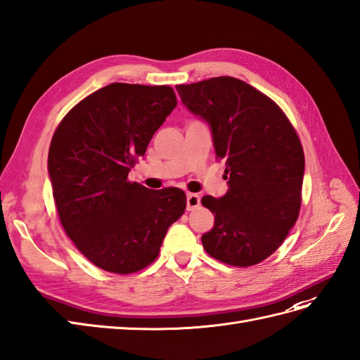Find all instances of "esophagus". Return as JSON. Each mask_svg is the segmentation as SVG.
Listing matches in <instances>:
<instances>
[{
  "instance_id": "obj_1",
  "label": "esophagus",
  "mask_w": 360,
  "mask_h": 360,
  "mask_svg": "<svg viewBox=\"0 0 360 360\" xmlns=\"http://www.w3.org/2000/svg\"><path fill=\"white\" fill-rule=\"evenodd\" d=\"M199 205H200L199 195H196V193H190V195H187V210L188 211L196 210Z\"/></svg>"
}]
</instances>
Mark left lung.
Segmentation results:
<instances>
[{
	"mask_svg": "<svg viewBox=\"0 0 360 360\" xmlns=\"http://www.w3.org/2000/svg\"><path fill=\"white\" fill-rule=\"evenodd\" d=\"M182 103L208 123L228 191L204 196L214 226L202 236L216 260L248 268L278 250L301 207L304 152L280 106L236 77L178 85Z\"/></svg>",
	"mask_w": 360,
	"mask_h": 360,
	"instance_id": "1",
	"label": "left lung"
}]
</instances>
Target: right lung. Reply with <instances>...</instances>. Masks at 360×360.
I'll use <instances>...</instances> for the list:
<instances>
[{"label": "right lung", "instance_id": "1", "mask_svg": "<svg viewBox=\"0 0 360 360\" xmlns=\"http://www.w3.org/2000/svg\"><path fill=\"white\" fill-rule=\"evenodd\" d=\"M176 105L170 86L110 84L72 108L53 135L49 174L60 224L100 269L124 275L149 266L186 211L181 188L127 181Z\"/></svg>", "mask_w": 360, "mask_h": 360}]
</instances>
